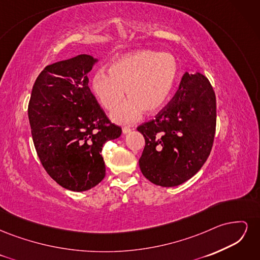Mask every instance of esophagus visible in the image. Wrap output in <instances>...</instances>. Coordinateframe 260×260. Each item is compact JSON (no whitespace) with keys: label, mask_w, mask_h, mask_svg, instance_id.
Masks as SVG:
<instances>
[{"label":"esophagus","mask_w":260,"mask_h":260,"mask_svg":"<svg viewBox=\"0 0 260 260\" xmlns=\"http://www.w3.org/2000/svg\"><path fill=\"white\" fill-rule=\"evenodd\" d=\"M130 131H131V129L129 127H123L122 128V133H124V135H125V133H129Z\"/></svg>","instance_id":"esophagus-1"}]
</instances>
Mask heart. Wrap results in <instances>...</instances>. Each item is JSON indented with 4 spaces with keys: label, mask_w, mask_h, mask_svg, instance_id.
<instances>
[{
    "label": "heart",
    "mask_w": 260,
    "mask_h": 260,
    "mask_svg": "<svg viewBox=\"0 0 260 260\" xmlns=\"http://www.w3.org/2000/svg\"><path fill=\"white\" fill-rule=\"evenodd\" d=\"M179 65L169 53L144 50L118 57L92 78V91L108 111L119 105L124 89L129 100L112 114L113 120L130 123L144 111L155 114L167 103L178 79Z\"/></svg>",
    "instance_id": "heart-1"
}]
</instances>
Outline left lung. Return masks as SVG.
Instances as JSON below:
<instances>
[{
    "label": "left lung",
    "instance_id": "8db88e82",
    "mask_svg": "<svg viewBox=\"0 0 260 260\" xmlns=\"http://www.w3.org/2000/svg\"><path fill=\"white\" fill-rule=\"evenodd\" d=\"M216 117V95L207 78L185 73L169 103L138 127L145 139L139 159L143 176L166 187L191 179L210 154Z\"/></svg>",
    "mask_w": 260,
    "mask_h": 260
}]
</instances>
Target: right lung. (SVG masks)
<instances>
[{"instance_id": "right-lung-1", "label": "right lung", "mask_w": 260, "mask_h": 260, "mask_svg": "<svg viewBox=\"0 0 260 260\" xmlns=\"http://www.w3.org/2000/svg\"><path fill=\"white\" fill-rule=\"evenodd\" d=\"M98 59L81 54L46 66L34 84L28 117L34 144L49 176L70 191L82 192L105 177L104 143L121 135L89 88Z\"/></svg>"}]
</instances>
